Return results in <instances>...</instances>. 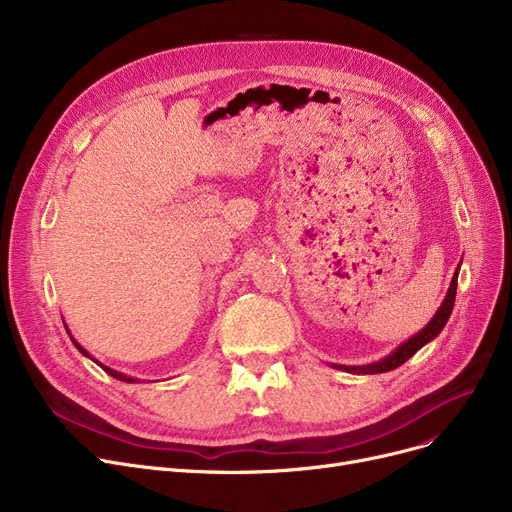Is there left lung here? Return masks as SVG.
<instances>
[{
  "instance_id": "1",
  "label": "left lung",
  "mask_w": 512,
  "mask_h": 512,
  "mask_svg": "<svg viewBox=\"0 0 512 512\" xmlns=\"http://www.w3.org/2000/svg\"><path fill=\"white\" fill-rule=\"evenodd\" d=\"M456 280H459V270L454 272L452 282H450V288H448V292H446V299H444L442 307L438 309V313L434 315V319L429 321V324H427L419 334H415V336H413V338H409L407 342H402L390 357L382 359L380 363L365 365V367H340V369L353 371V373H384V371L396 369V367H400V365L405 363V361H409V359L419 351V348H421L423 344H427L429 340H434V338L442 332V328L446 326V321H448V317H450V313H452V307H454V297H456Z\"/></svg>"
}]
</instances>
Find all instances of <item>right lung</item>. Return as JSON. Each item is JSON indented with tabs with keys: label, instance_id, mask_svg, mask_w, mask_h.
Masks as SVG:
<instances>
[{
	"label": "right lung",
	"instance_id": "obj_1",
	"mask_svg": "<svg viewBox=\"0 0 512 512\" xmlns=\"http://www.w3.org/2000/svg\"><path fill=\"white\" fill-rule=\"evenodd\" d=\"M72 342H74V340H72ZM74 346H76V348H78V351H80V353H83V355L91 357V355H89V353L85 351V348H83V346H80L78 342H74ZM91 359H93V357H91ZM95 363H97V361H95ZM99 365H101V363H99ZM101 367L105 369V373H110V375H112V378H116V380H122V382H128V384H132V382H134L132 378H128V375H122V373H118V371H114V369H110V367H105V365H101Z\"/></svg>",
	"mask_w": 512,
	"mask_h": 512
}]
</instances>
